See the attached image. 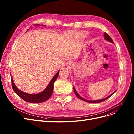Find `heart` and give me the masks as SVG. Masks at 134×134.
Masks as SVG:
<instances>
[{"label": "heart", "mask_w": 134, "mask_h": 134, "mask_svg": "<svg viewBox=\"0 0 134 134\" xmlns=\"http://www.w3.org/2000/svg\"><path fill=\"white\" fill-rule=\"evenodd\" d=\"M86 32H79L78 33V35H79V36H81V37H85L86 36Z\"/></svg>", "instance_id": "1"}]
</instances>
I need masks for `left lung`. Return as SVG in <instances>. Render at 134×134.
<instances>
[{"label": "left lung", "instance_id": "obj_1", "mask_svg": "<svg viewBox=\"0 0 134 134\" xmlns=\"http://www.w3.org/2000/svg\"><path fill=\"white\" fill-rule=\"evenodd\" d=\"M104 36V38H105V40L108 41H109V42H111V43H114L113 40H112V38L110 37V36H109V35L107 33L105 32ZM73 90H74V93H75V95L77 97H78V98H79V99H81V100H83V101H85V102H86L90 103H100V102H104V100H107V99H108V98H110L111 96L113 95V94L116 92V91H115V92H114L111 94H110L109 96H108V97H106V98H104V99H99V100H86V99H84V98H82L78 93H77L76 91L75 90V88H74V87H73Z\"/></svg>", "mask_w": 134, "mask_h": 134}]
</instances>
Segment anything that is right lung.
<instances>
[{
  "label": "right lung",
  "mask_w": 134,
  "mask_h": 134,
  "mask_svg": "<svg viewBox=\"0 0 134 134\" xmlns=\"http://www.w3.org/2000/svg\"><path fill=\"white\" fill-rule=\"evenodd\" d=\"M35 25H40V24H36ZM43 26H45L44 25H42ZM59 71L56 73L55 76L52 78L51 81L48 84L47 87L44 90H43L42 92L37 93V94H29L25 93L23 91L19 90L17 88L16 86L15 83L13 82L12 77L11 76V82H12V87L13 90L15 91V92L20 98L25 100V102L31 103H39L45 102L49 98L52 96V94L53 92L54 89V83L57 79L58 76L59 75Z\"/></svg>",
  "instance_id": "1"
}]
</instances>
